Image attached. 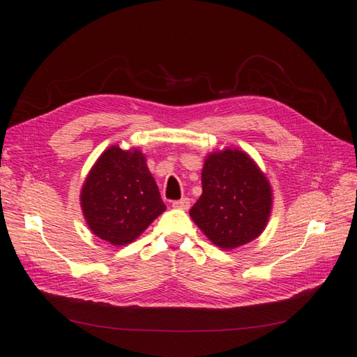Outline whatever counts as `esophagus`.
I'll list each match as a JSON object with an SVG mask.
<instances>
[{
  "label": "esophagus",
  "instance_id": "34e87169",
  "mask_svg": "<svg viewBox=\"0 0 357 357\" xmlns=\"http://www.w3.org/2000/svg\"><path fill=\"white\" fill-rule=\"evenodd\" d=\"M172 206L177 208V209H189V206H191V200H189L188 197L180 199V200L172 202Z\"/></svg>",
  "mask_w": 357,
  "mask_h": 357
}]
</instances>
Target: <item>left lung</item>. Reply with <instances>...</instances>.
Wrapping results in <instances>:
<instances>
[{
	"instance_id": "1",
	"label": "left lung",
	"mask_w": 357,
	"mask_h": 357,
	"mask_svg": "<svg viewBox=\"0 0 357 357\" xmlns=\"http://www.w3.org/2000/svg\"><path fill=\"white\" fill-rule=\"evenodd\" d=\"M202 189L189 215L215 246L234 250L264 232L273 191L246 152L236 148L211 152L202 169Z\"/></svg>"
}]
</instances>
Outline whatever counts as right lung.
<instances>
[{"label":"right lung","instance_id":"obj_1","mask_svg":"<svg viewBox=\"0 0 357 357\" xmlns=\"http://www.w3.org/2000/svg\"><path fill=\"white\" fill-rule=\"evenodd\" d=\"M79 205L89 229L114 246L134 242L166 209L143 152L115 144L87 174Z\"/></svg>","mask_w":357,"mask_h":357}]
</instances>
